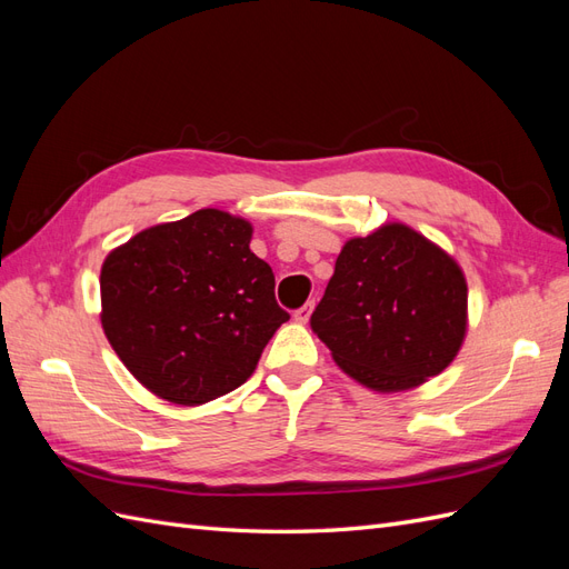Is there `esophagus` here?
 Returning <instances> with one entry per match:
<instances>
[{
	"instance_id": "obj_1",
	"label": "esophagus",
	"mask_w": 569,
	"mask_h": 569,
	"mask_svg": "<svg viewBox=\"0 0 569 569\" xmlns=\"http://www.w3.org/2000/svg\"><path fill=\"white\" fill-rule=\"evenodd\" d=\"M311 313H313V301H308L306 306L299 308V311H295V320L301 322V325H306L308 318H311Z\"/></svg>"
}]
</instances>
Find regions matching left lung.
<instances>
[{
    "instance_id": "obj_1",
    "label": "left lung",
    "mask_w": 569,
    "mask_h": 569,
    "mask_svg": "<svg viewBox=\"0 0 569 569\" xmlns=\"http://www.w3.org/2000/svg\"><path fill=\"white\" fill-rule=\"evenodd\" d=\"M335 363L372 391L425 385L468 332V282L456 258L403 222L351 237L311 316Z\"/></svg>"
}]
</instances>
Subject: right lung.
I'll list each match as a JSON object with an SVG mask.
<instances>
[{
  "instance_id": "right-lung-1",
  "label": "right lung",
  "mask_w": 569,
  "mask_h": 569,
  "mask_svg": "<svg viewBox=\"0 0 569 569\" xmlns=\"http://www.w3.org/2000/svg\"><path fill=\"white\" fill-rule=\"evenodd\" d=\"M251 222L201 209L147 228L101 266V327L118 358L159 399L201 406L242 387L289 320Z\"/></svg>"
}]
</instances>
